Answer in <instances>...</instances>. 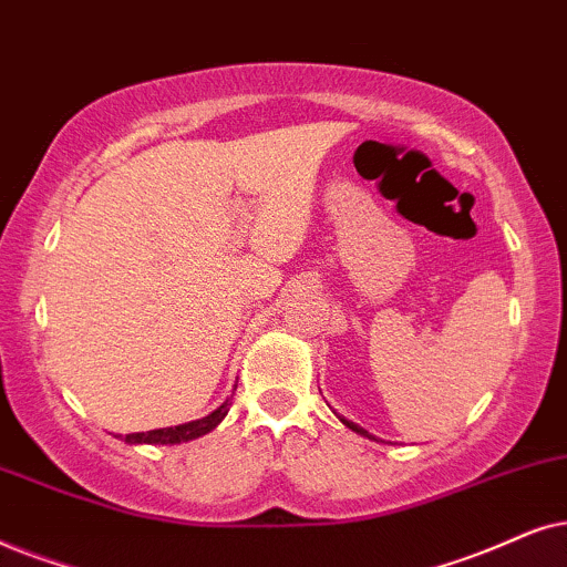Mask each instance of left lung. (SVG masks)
Here are the masks:
<instances>
[{"label": "left lung", "mask_w": 567, "mask_h": 567, "mask_svg": "<svg viewBox=\"0 0 567 567\" xmlns=\"http://www.w3.org/2000/svg\"><path fill=\"white\" fill-rule=\"evenodd\" d=\"M344 422V425L347 427H350V430H354V433H360V435H368V430H362V427H358V425H354V422H350V420H342ZM368 437H371V435H368Z\"/></svg>", "instance_id": "8db88e82"}]
</instances>
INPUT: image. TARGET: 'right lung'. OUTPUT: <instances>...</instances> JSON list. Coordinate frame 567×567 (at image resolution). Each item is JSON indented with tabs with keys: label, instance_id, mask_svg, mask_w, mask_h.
<instances>
[{
	"label": "right lung",
	"instance_id": "add662e5",
	"mask_svg": "<svg viewBox=\"0 0 567 567\" xmlns=\"http://www.w3.org/2000/svg\"><path fill=\"white\" fill-rule=\"evenodd\" d=\"M230 399H225V402L217 406L213 414H207V417L196 420V422H186V425H176V427H161V430H150V433H132L126 435L124 441L126 443H165V446H173V443H184V441H194V437L209 433V430L217 427L223 422L225 414L230 410Z\"/></svg>",
	"mask_w": 567,
	"mask_h": 567
}]
</instances>
